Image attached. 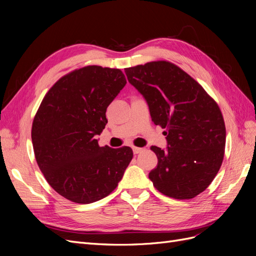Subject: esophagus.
<instances>
[{
  "label": "esophagus",
  "instance_id": "obj_1",
  "mask_svg": "<svg viewBox=\"0 0 256 256\" xmlns=\"http://www.w3.org/2000/svg\"><path fill=\"white\" fill-rule=\"evenodd\" d=\"M132 150H134V154H140V152H142L144 150L143 148H141V147H132Z\"/></svg>",
  "mask_w": 256,
  "mask_h": 256
}]
</instances>
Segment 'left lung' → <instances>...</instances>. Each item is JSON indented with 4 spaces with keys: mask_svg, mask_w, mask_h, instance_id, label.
<instances>
[{
    "mask_svg": "<svg viewBox=\"0 0 256 256\" xmlns=\"http://www.w3.org/2000/svg\"><path fill=\"white\" fill-rule=\"evenodd\" d=\"M154 125L166 129L168 147L152 146L158 164L148 177L162 194L189 200L212 184L221 168L226 131L219 106L202 85L166 60L125 68Z\"/></svg>",
    "mask_w": 256,
    "mask_h": 256,
    "instance_id": "1",
    "label": "left lung"
}]
</instances>
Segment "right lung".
<instances>
[{
	"label": "right lung",
	"instance_id": "obj_1",
	"mask_svg": "<svg viewBox=\"0 0 256 256\" xmlns=\"http://www.w3.org/2000/svg\"><path fill=\"white\" fill-rule=\"evenodd\" d=\"M127 83L120 69L86 66L65 74L38 108L32 126L35 158L60 196L78 204L108 196L134 157L128 146L100 147L106 108Z\"/></svg>",
	"mask_w": 256,
	"mask_h": 256
}]
</instances>
